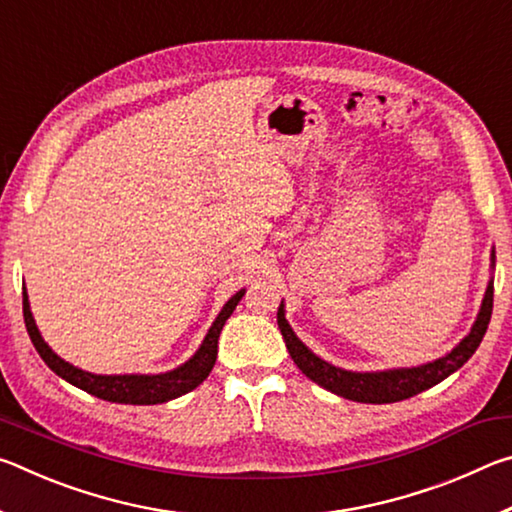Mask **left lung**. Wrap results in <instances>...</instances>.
I'll return each mask as SVG.
<instances>
[{"label": "left lung", "instance_id": "left-lung-1", "mask_svg": "<svg viewBox=\"0 0 512 512\" xmlns=\"http://www.w3.org/2000/svg\"><path fill=\"white\" fill-rule=\"evenodd\" d=\"M492 268H495V250H492ZM492 293H495V284L488 282L485 296L481 302L479 316H476L470 334L456 345L452 352L440 357L431 363L415 368H395V370H379V372H352L336 368L332 363L316 357L305 343H302L296 334H293L291 325L284 318V305L277 309V325L287 343V350L296 366L305 372V375L316 381L318 386L327 388L334 395H341L345 400L363 402V404H391L402 402L409 397L418 395L427 388L440 384L452 372H456L463 363L472 357L483 341L485 329H488L490 316H492Z\"/></svg>", "mask_w": 512, "mask_h": 512}]
</instances>
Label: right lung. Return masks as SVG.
I'll return each instance as SVG.
<instances>
[{
  "label": "right lung",
  "instance_id": "1",
  "mask_svg": "<svg viewBox=\"0 0 512 512\" xmlns=\"http://www.w3.org/2000/svg\"><path fill=\"white\" fill-rule=\"evenodd\" d=\"M246 289L237 291L228 302H225L221 314L210 327V332L201 343V348L183 366L176 370L160 372V375H92L81 368L72 366L65 359H60L58 354L49 348L38 332L36 320H33L27 289L22 291V311H24V323H27V332L31 336L33 348L38 350L42 361L56 372L58 377H63L69 384L81 388V391L90 393L99 400L117 402V404H162L176 397L194 391L198 384H203L205 377L210 375L216 361V352H219V334L225 325V320L230 318L232 311L239 305V300L244 298Z\"/></svg>",
  "mask_w": 512,
  "mask_h": 512
}]
</instances>
